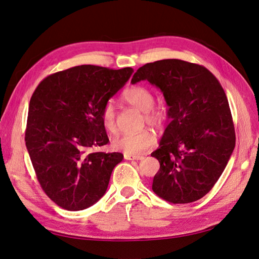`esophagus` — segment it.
<instances>
[{"label": "esophagus", "mask_w": 259, "mask_h": 259, "mask_svg": "<svg viewBox=\"0 0 259 259\" xmlns=\"http://www.w3.org/2000/svg\"><path fill=\"white\" fill-rule=\"evenodd\" d=\"M125 160H129V161H134V160H142L143 156L142 155H132V154H128V153H124L123 154Z\"/></svg>", "instance_id": "1"}]
</instances>
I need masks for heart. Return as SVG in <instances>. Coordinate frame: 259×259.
Wrapping results in <instances>:
<instances>
[{
    "label": "heart",
    "instance_id": "1",
    "mask_svg": "<svg viewBox=\"0 0 259 259\" xmlns=\"http://www.w3.org/2000/svg\"><path fill=\"white\" fill-rule=\"evenodd\" d=\"M121 99L124 103L144 112V120L147 123L153 125V127H158L163 123L165 111L161 108L153 107L155 103L154 94L145 86H130L122 92ZM101 121L106 131H116V112L114 105L111 103H107L103 107ZM155 143L156 137L153 132L150 130H142L140 132H136V134H123L116 137L112 140V148L123 151L124 153L137 155L142 154L153 148Z\"/></svg>",
    "mask_w": 259,
    "mask_h": 259
}]
</instances>
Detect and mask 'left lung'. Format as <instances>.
<instances>
[{"instance_id":"left-lung-1","label":"left lung","mask_w":259,"mask_h":259,"mask_svg":"<svg viewBox=\"0 0 259 259\" xmlns=\"http://www.w3.org/2000/svg\"><path fill=\"white\" fill-rule=\"evenodd\" d=\"M145 79L163 93L169 119L151 154L160 162L152 189L171 203L199 200L220 178L235 147L227 95L208 69L178 59L144 64L131 83Z\"/></svg>"}]
</instances>
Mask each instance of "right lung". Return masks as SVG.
<instances>
[{
	"label": "right lung",
	"mask_w": 259,
	"mask_h": 259,
	"mask_svg": "<svg viewBox=\"0 0 259 259\" xmlns=\"http://www.w3.org/2000/svg\"><path fill=\"white\" fill-rule=\"evenodd\" d=\"M132 73V68L78 65L47 76L32 94L26 148L41 188L59 207L84 210L107 190L123 155L89 151L109 142L102 109Z\"/></svg>",
	"instance_id": "add662e5"
}]
</instances>
